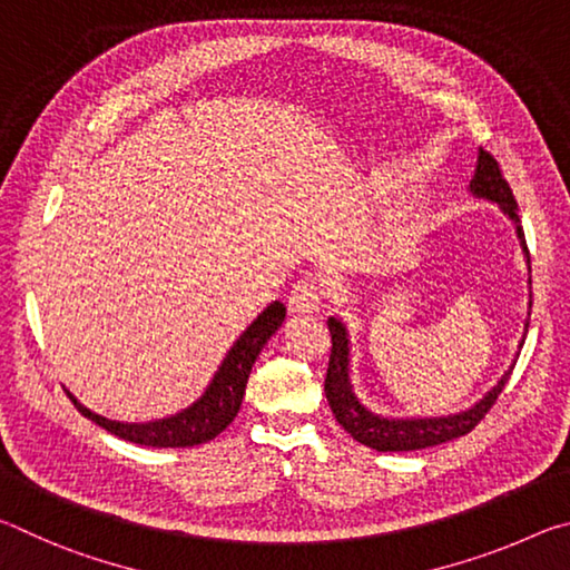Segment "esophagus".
I'll return each instance as SVG.
<instances>
[{
  "label": "esophagus",
  "mask_w": 570,
  "mask_h": 570,
  "mask_svg": "<svg viewBox=\"0 0 570 570\" xmlns=\"http://www.w3.org/2000/svg\"><path fill=\"white\" fill-rule=\"evenodd\" d=\"M322 306V286L306 278L288 292V312L292 314H316Z\"/></svg>",
  "instance_id": "1"
}]
</instances>
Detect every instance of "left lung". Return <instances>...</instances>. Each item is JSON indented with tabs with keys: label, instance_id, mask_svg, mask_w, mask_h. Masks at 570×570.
I'll use <instances>...</instances> for the list:
<instances>
[{
	"label": "left lung",
	"instance_id": "8db88e82",
	"mask_svg": "<svg viewBox=\"0 0 570 570\" xmlns=\"http://www.w3.org/2000/svg\"><path fill=\"white\" fill-rule=\"evenodd\" d=\"M470 190L480 198L495 200V204L503 208V214H508L510 220L515 224L518 238L520 244H523V250L528 256L525 234H523V226H520L513 190H510L508 180L503 178L500 163L482 148L478 153V168H475V176L470 180ZM326 326H330V334H332L330 370H326V380H324L326 402H330L336 422H340L356 442H362V445L380 452L422 450V448L442 445V442L468 435V432L475 428L482 417H485L490 407H493L498 394L503 392L510 372H513L515 366V364L510 366L495 387L490 390L480 402H475V407H470L465 412L448 414V417L390 420V417H380V414H372L360 400L354 397V390L350 382V336H346V326L340 320H334V316L326 322ZM525 332H528V324H525ZM523 342H520V346H523Z\"/></svg>",
	"mask_w": 570,
	"mask_h": 570
}]
</instances>
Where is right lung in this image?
I'll list each match as a JSON object with an SVG mask.
<instances>
[{"label": "right lung", "instance_id": "add662e5", "mask_svg": "<svg viewBox=\"0 0 570 570\" xmlns=\"http://www.w3.org/2000/svg\"><path fill=\"white\" fill-rule=\"evenodd\" d=\"M286 316V306L282 302H274L266 306L258 320L238 336L236 344L230 346L224 364L218 366V372L210 380L208 390L200 394V400L190 404L188 410L178 414H170L166 420L156 422H115L100 414L82 407L70 392L67 397L80 410L85 417L100 424L102 430H108L110 435L135 442V445L146 448H193L204 445V442L214 440L220 435L240 410V400H244L246 382L254 366L258 352L264 350V344L272 340L278 326H282Z\"/></svg>", "mask_w": 570, "mask_h": 570}]
</instances>
